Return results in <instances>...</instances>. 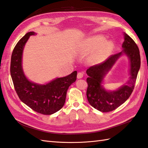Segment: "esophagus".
Masks as SVG:
<instances>
[{"label": "esophagus", "instance_id": "esophagus-1", "mask_svg": "<svg viewBox=\"0 0 148 148\" xmlns=\"http://www.w3.org/2000/svg\"><path fill=\"white\" fill-rule=\"evenodd\" d=\"M83 77V74L82 72H78L77 75V79H81Z\"/></svg>", "mask_w": 148, "mask_h": 148}]
</instances>
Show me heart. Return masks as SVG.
I'll use <instances>...</instances> for the list:
<instances>
[{
  "label": "heart",
  "instance_id": "1",
  "mask_svg": "<svg viewBox=\"0 0 148 148\" xmlns=\"http://www.w3.org/2000/svg\"><path fill=\"white\" fill-rule=\"evenodd\" d=\"M106 39L103 36H95L89 37L84 40L82 49L84 53H93L100 49L92 58L93 63H99L103 60L109 54L113 48L112 42H106Z\"/></svg>",
  "mask_w": 148,
  "mask_h": 148
}]
</instances>
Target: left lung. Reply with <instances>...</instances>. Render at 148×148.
Masks as SVG:
<instances>
[{
	"label": "left lung",
	"mask_w": 148,
	"mask_h": 148,
	"mask_svg": "<svg viewBox=\"0 0 148 148\" xmlns=\"http://www.w3.org/2000/svg\"><path fill=\"white\" fill-rule=\"evenodd\" d=\"M123 36L125 41L122 45L123 51L111 55L105 61L86 70L88 76L86 79L88 100L93 108L101 112H108L117 109L129 98L134 89L140 67V52L134 40L126 33H124ZM123 53L127 54L131 60L130 81L118 90L108 92L101 85L103 76Z\"/></svg>",
	"instance_id": "obj_1"
}]
</instances>
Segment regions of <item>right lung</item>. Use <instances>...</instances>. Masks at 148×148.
<instances>
[{"label":"right lung","mask_w":148,"mask_h":148,"mask_svg":"<svg viewBox=\"0 0 148 148\" xmlns=\"http://www.w3.org/2000/svg\"><path fill=\"white\" fill-rule=\"evenodd\" d=\"M34 34V32L27 33L15 46L11 59V76L16 92L21 101L34 111L49 115L58 111L64 106L69 87L76 80L77 71L45 85L28 80L21 67L22 53L29 37Z\"/></svg>","instance_id":"right-lung-1"}]
</instances>
